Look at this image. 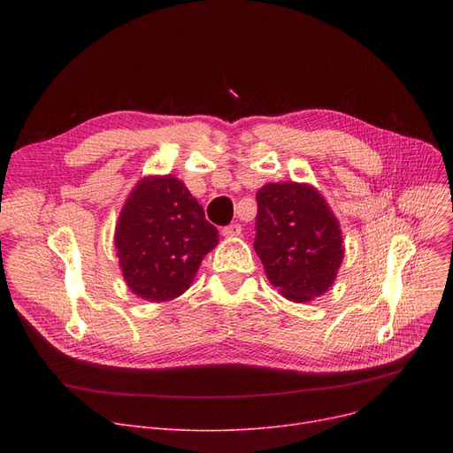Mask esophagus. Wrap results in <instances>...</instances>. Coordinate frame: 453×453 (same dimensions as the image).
Wrapping results in <instances>:
<instances>
[{
	"label": "esophagus",
	"mask_w": 453,
	"mask_h": 453,
	"mask_svg": "<svg viewBox=\"0 0 453 453\" xmlns=\"http://www.w3.org/2000/svg\"><path fill=\"white\" fill-rule=\"evenodd\" d=\"M222 234L226 236V239H234V236H241L242 234V227L239 224H231V226H226L222 229Z\"/></svg>",
	"instance_id": "obj_1"
}]
</instances>
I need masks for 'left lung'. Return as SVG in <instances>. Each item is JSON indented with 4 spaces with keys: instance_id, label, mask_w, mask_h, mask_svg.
I'll list each match as a JSON object with an SVG mask.
<instances>
[{
    "instance_id": "1",
    "label": "left lung",
    "mask_w": 453,
    "mask_h": 453,
    "mask_svg": "<svg viewBox=\"0 0 453 453\" xmlns=\"http://www.w3.org/2000/svg\"><path fill=\"white\" fill-rule=\"evenodd\" d=\"M253 248L268 280L294 303L323 296L343 260V236L334 212L308 183H266L257 193Z\"/></svg>"
}]
</instances>
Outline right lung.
<instances>
[{
	"mask_svg": "<svg viewBox=\"0 0 453 453\" xmlns=\"http://www.w3.org/2000/svg\"><path fill=\"white\" fill-rule=\"evenodd\" d=\"M217 244V227L174 176L139 180L115 227L119 266L128 288L154 303L181 296Z\"/></svg>",
	"mask_w": 453,
	"mask_h": 453,
	"instance_id": "right-lung-1",
	"label": "right lung"
}]
</instances>
